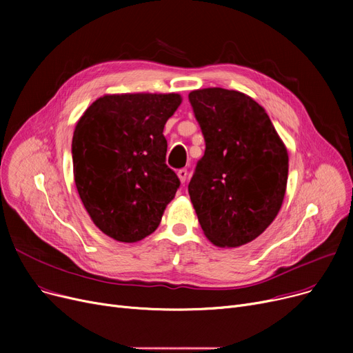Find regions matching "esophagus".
<instances>
[{
	"label": "esophagus",
	"instance_id": "34e87169",
	"mask_svg": "<svg viewBox=\"0 0 353 353\" xmlns=\"http://www.w3.org/2000/svg\"><path fill=\"white\" fill-rule=\"evenodd\" d=\"M177 176H179L180 181L184 184V183H186V180H188L189 173H188V170H186V169H181V170H179V172H177Z\"/></svg>",
	"mask_w": 353,
	"mask_h": 353
}]
</instances>
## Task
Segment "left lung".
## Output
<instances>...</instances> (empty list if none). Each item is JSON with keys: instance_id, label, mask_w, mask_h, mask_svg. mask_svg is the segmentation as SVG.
I'll return each mask as SVG.
<instances>
[{"instance_id": "left-lung-1", "label": "left lung", "mask_w": 353, "mask_h": 353, "mask_svg": "<svg viewBox=\"0 0 353 353\" xmlns=\"http://www.w3.org/2000/svg\"><path fill=\"white\" fill-rule=\"evenodd\" d=\"M189 100L206 141L189 183L199 223L214 246H243L282 208L288 148L265 108L245 92L200 88Z\"/></svg>"}]
</instances>
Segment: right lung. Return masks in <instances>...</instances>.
Listing matches in <instances>:
<instances>
[{"label":"right lung","mask_w":353,"mask_h":353,"mask_svg":"<svg viewBox=\"0 0 353 353\" xmlns=\"http://www.w3.org/2000/svg\"><path fill=\"white\" fill-rule=\"evenodd\" d=\"M181 100L177 92L104 94L74 128L77 192L92 223L117 242L152 234L176 196L180 180L165 164L163 128Z\"/></svg>","instance_id":"right-lung-1"}]
</instances>
